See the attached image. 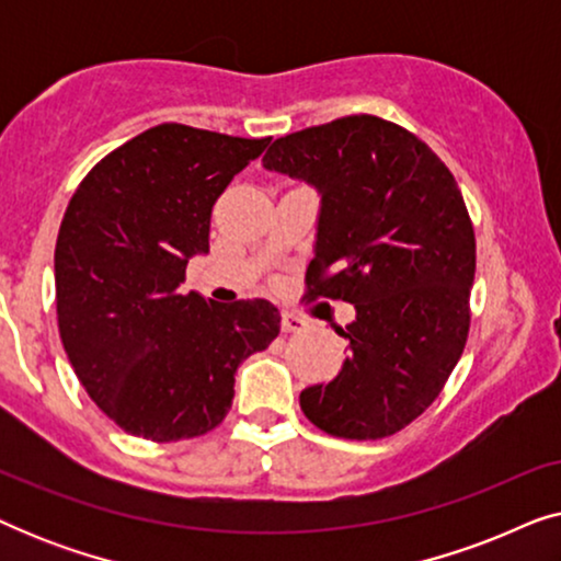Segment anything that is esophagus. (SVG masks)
<instances>
[{
	"mask_svg": "<svg viewBox=\"0 0 561 561\" xmlns=\"http://www.w3.org/2000/svg\"><path fill=\"white\" fill-rule=\"evenodd\" d=\"M280 329L286 334H296V332H304L306 329V321L298 317V313H294V311H286L283 313V321H280Z\"/></svg>",
	"mask_w": 561,
	"mask_h": 561,
	"instance_id": "34e87169",
	"label": "esophagus"
}]
</instances>
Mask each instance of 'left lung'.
I'll use <instances>...</instances> for the list:
<instances>
[{"label": "left lung", "mask_w": 561, "mask_h": 561, "mask_svg": "<svg viewBox=\"0 0 561 561\" xmlns=\"http://www.w3.org/2000/svg\"><path fill=\"white\" fill-rule=\"evenodd\" d=\"M265 168L321 194L311 298L347 301V359L301 411L340 439H382L442 393L470 332L474 229L444 160L396 122L352 114L278 137Z\"/></svg>", "instance_id": "8db88e82"}]
</instances>
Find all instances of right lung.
I'll use <instances>...</instances> for the list:
<instances>
[{
  "label": "right lung",
  "instance_id": "1",
  "mask_svg": "<svg viewBox=\"0 0 561 561\" xmlns=\"http://www.w3.org/2000/svg\"><path fill=\"white\" fill-rule=\"evenodd\" d=\"M267 142L163 122L99 160L66 206L60 342L91 401L127 434L211 432L232 409L237 367L280 332L263 298L181 294L188 257L209 252L214 204Z\"/></svg>",
  "mask_w": 561,
  "mask_h": 561
}]
</instances>
